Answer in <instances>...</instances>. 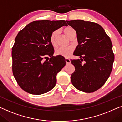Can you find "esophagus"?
<instances>
[{
	"label": "esophagus",
	"mask_w": 122,
	"mask_h": 122,
	"mask_svg": "<svg viewBox=\"0 0 122 122\" xmlns=\"http://www.w3.org/2000/svg\"><path fill=\"white\" fill-rule=\"evenodd\" d=\"M66 62L67 63H70L71 62L70 59H68V58H66Z\"/></svg>",
	"instance_id": "obj_1"
}]
</instances>
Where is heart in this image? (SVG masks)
<instances>
[{
  "label": "heart",
  "instance_id": "heart-1",
  "mask_svg": "<svg viewBox=\"0 0 122 122\" xmlns=\"http://www.w3.org/2000/svg\"><path fill=\"white\" fill-rule=\"evenodd\" d=\"M74 31V30L72 28V27H68L65 28L64 33L65 34L69 37L72 33V32ZM58 34V30H56L54 31L51 34L50 36V41L51 43H52V45H55L56 44V37ZM74 48L72 46H67V47H60L56 50V54L57 55H61L64 56L65 57H68L70 56L72 52L73 51Z\"/></svg>",
  "mask_w": 122,
  "mask_h": 122
}]
</instances>
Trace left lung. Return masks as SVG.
Wrapping results in <instances>:
<instances>
[{
    "label": "left lung",
    "mask_w": 122,
    "mask_h": 122,
    "mask_svg": "<svg viewBox=\"0 0 122 122\" xmlns=\"http://www.w3.org/2000/svg\"><path fill=\"white\" fill-rule=\"evenodd\" d=\"M77 33L78 45L73 54L80 59L71 60L75 71L71 80L78 90L95 92L110 77L114 56L110 37L100 25L81 20L66 21Z\"/></svg>",
    "instance_id": "obj_1"
}]
</instances>
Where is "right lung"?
I'll return each mask as SVG.
<instances>
[{
  "label": "right lung",
  "mask_w": 122,
  "mask_h": 122,
  "mask_svg": "<svg viewBox=\"0 0 122 122\" xmlns=\"http://www.w3.org/2000/svg\"><path fill=\"white\" fill-rule=\"evenodd\" d=\"M64 26H68L64 20L36 21L17 34L12 48V72L25 92L41 95L55 87L56 75L66 62L62 56H53L50 36Z\"/></svg>",
  "instance_id": "obj_1"
}]
</instances>
